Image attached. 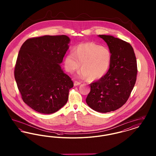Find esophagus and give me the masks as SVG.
<instances>
[{
  "label": "esophagus",
  "mask_w": 156,
  "mask_h": 156,
  "mask_svg": "<svg viewBox=\"0 0 156 156\" xmlns=\"http://www.w3.org/2000/svg\"><path fill=\"white\" fill-rule=\"evenodd\" d=\"M80 84H81L80 82L76 81L74 82V86H78V85H80Z\"/></svg>",
  "instance_id": "obj_1"
}]
</instances>
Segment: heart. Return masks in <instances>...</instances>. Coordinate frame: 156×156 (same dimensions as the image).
I'll return each mask as SVG.
<instances>
[{
	"label": "heart",
	"instance_id": "obj_1",
	"mask_svg": "<svg viewBox=\"0 0 156 156\" xmlns=\"http://www.w3.org/2000/svg\"><path fill=\"white\" fill-rule=\"evenodd\" d=\"M111 59V53L108 48L90 42L78 45L74 52L71 51L66 56L64 63L66 70L69 73L74 72L81 65L78 76L95 80L106 74Z\"/></svg>",
	"mask_w": 156,
	"mask_h": 156
}]
</instances>
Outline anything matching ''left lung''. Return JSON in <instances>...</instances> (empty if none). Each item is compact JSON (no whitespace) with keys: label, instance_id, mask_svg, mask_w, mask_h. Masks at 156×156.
Segmentation results:
<instances>
[{"label":"left lung","instance_id":"1","mask_svg":"<svg viewBox=\"0 0 156 156\" xmlns=\"http://www.w3.org/2000/svg\"><path fill=\"white\" fill-rule=\"evenodd\" d=\"M98 36L108 45L111 62L108 73L90 84L86 102L95 111L107 113L118 109L127 101L136 81L137 61L133 48L128 43L112 36Z\"/></svg>","mask_w":156,"mask_h":156}]
</instances>
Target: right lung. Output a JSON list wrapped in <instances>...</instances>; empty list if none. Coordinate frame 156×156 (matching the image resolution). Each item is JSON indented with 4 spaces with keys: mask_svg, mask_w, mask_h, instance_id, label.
<instances>
[{
    "mask_svg": "<svg viewBox=\"0 0 156 156\" xmlns=\"http://www.w3.org/2000/svg\"><path fill=\"white\" fill-rule=\"evenodd\" d=\"M66 35L31 38L23 44L15 69V78L23 101L43 114L58 111L68 101L74 86L61 64L69 48Z\"/></svg>",
    "mask_w": 156,
    "mask_h": 156,
    "instance_id": "right-lung-1",
    "label": "right lung"
}]
</instances>
